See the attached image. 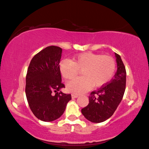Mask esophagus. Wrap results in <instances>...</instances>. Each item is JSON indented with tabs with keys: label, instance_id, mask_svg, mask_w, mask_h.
Listing matches in <instances>:
<instances>
[{
	"label": "esophagus",
	"instance_id": "1",
	"mask_svg": "<svg viewBox=\"0 0 149 149\" xmlns=\"http://www.w3.org/2000/svg\"><path fill=\"white\" fill-rule=\"evenodd\" d=\"M79 96L77 94H72V98H77V97H78Z\"/></svg>",
	"mask_w": 149,
	"mask_h": 149
}]
</instances>
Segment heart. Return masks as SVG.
Listing matches in <instances>:
<instances>
[{
    "label": "heart",
    "mask_w": 149,
    "mask_h": 149,
    "mask_svg": "<svg viewBox=\"0 0 149 149\" xmlns=\"http://www.w3.org/2000/svg\"><path fill=\"white\" fill-rule=\"evenodd\" d=\"M116 68L114 59L109 55L90 52L75 55L72 60L63 59L59 64V70L63 78L72 79L81 70V77L73 79L67 84V90L74 94H81L93 86L100 88L108 84Z\"/></svg>",
    "instance_id": "heart-1"
}]
</instances>
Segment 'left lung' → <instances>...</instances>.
Wrapping results in <instances>:
<instances>
[{
    "mask_svg": "<svg viewBox=\"0 0 149 149\" xmlns=\"http://www.w3.org/2000/svg\"><path fill=\"white\" fill-rule=\"evenodd\" d=\"M117 72L109 83L92 92L89 104L81 109V113L89 121L100 123L112 116L123 100L126 88V69L120 56L115 53Z\"/></svg>",
    "mask_w": 149,
    "mask_h": 149,
    "instance_id": "1",
    "label": "left lung"
}]
</instances>
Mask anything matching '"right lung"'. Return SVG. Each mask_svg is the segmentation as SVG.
I'll use <instances>...</instances> for the list:
<instances>
[{
  "instance_id": "1",
  "label": "right lung",
  "mask_w": 149,
  "mask_h": 149,
  "mask_svg": "<svg viewBox=\"0 0 149 149\" xmlns=\"http://www.w3.org/2000/svg\"><path fill=\"white\" fill-rule=\"evenodd\" d=\"M61 53V48L49 46L33 57L28 68L26 99L33 114L40 120L52 122L59 118L72 99L71 94L60 90L65 88L59 70Z\"/></svg>"
}]
</instances>
